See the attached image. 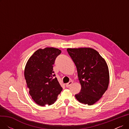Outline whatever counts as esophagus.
<instances>
[{"instance_id": "obj_1", "label": "esophagus", "mask_w": 129, "mask_h": 129, "mask_svg": "<svg viewBox=\"0 0 129 129\" xmlns=\"http://www.w3.org/2000/svg\"><path fill=\"white\" fill-rule=\"evenodd\" d=\"M72 84H73V82H72V81H70V82H69L68 83H67V84H66V87L68 88V87H69Z\"/></svg>"}]
</instances>
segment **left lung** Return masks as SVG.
<instances>
[{
	"instance_id": "obj_1",
	"label": "left lung",
	"mask_w": 129,
	"mask_h": 129,
	"mask_svg": "<svg viewBox=\"0 0 129 129\" xmlns=\"http://www.w3.org/2000/svg\"><path fill=\"white\" fill-rule=\"evenodd\" d=\"M67 51L76 66L82 86L75 97L81 103L92 105L102 97L108 88L109 82L108 65L94 49H67Z\"/></svg>"
}]
</instances>
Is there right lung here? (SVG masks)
Returning <instances> with one entry per match:
<instances>
[{
  "label": "right lung",
  "mask_w": 129,
  "mask_h": 129,
  "mask_svg": "<svg viewBox=\"0 0 129 129\" xmlns=\"http://www.w3.org/2000/svg\"><path fill=\"white\" fill-rule=\"evenodd\" d=\"M61 51L53 47L40 49L29 59L24 70L29 94L38 105L44 106L55 102L63 88L53 71V65Z\"/></svg>",
  "instance_id": "right-lung-1"
}]
</instances>
